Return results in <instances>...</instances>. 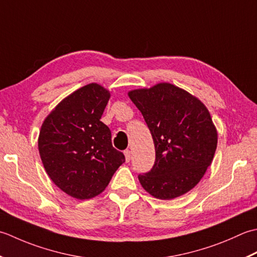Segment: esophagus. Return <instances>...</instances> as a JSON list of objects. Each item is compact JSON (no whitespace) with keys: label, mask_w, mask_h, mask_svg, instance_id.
Segmentation results:
<instances>
[{"label":"esophagus","mask_w":257,"mask_h":257,"mask_svg":"<svg viewBox=\"0 0 257 257\" xmlns=\"http://www.w3.org/2000/svg\"><path fill=\"white\" fill-rule=\"evenodd\" d=\"M124 155H125V160H126V162H130V159H131V151H130V150H125V151H124Z\"/></svg>","instance_id":"1"}]
</instances>
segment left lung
I'll return each mask as SVG.
<instances>
[{"mask_svg": "<svg viewBox=\"0 0 257 257\" xmlns=\"http://www.w3.org/2000/svg\"><path fill=\"white\" fill-rule=\"evenodd\" d=\"M151 131L155 163L139 181L160 200H173L195 187L212 164L217 131L204 104L183 88L159 83L128 93Z\"/></svg>", "mask_w": 257, "mask_h": 257, "instance_id": "8db88e82", "label": "left lung"}]
</instances>
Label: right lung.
<instances>
[{"label":"right lung","instance_id":"1","mask_svg":"<svg viewBox=\"0 0 257 257\" xmlns=\"http://www.w3.org/2000/svg\"><path fill=\"white\" fill-rule=\"evenodd\" d=\"M109 97L97 83L78 88L52 109L40 130L38 145L46 173L77 200L101 194L125 162L113 148L111 131L99 121Z\"/></svg>","mask_w":257,"mask_h":257}]
</instances>
